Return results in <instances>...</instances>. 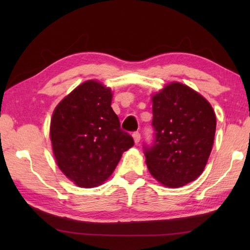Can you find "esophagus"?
Segmentation results:
<instances>
[{
  "label": "esophagus",
  "mask_w": 250,
  "mask_h": 250,
  "mask_svg": "<svg viewBox=\"0 0 250 250\" xmlns=\"http://www.w3.org/2000/svg\"><path fill=\"white\" fill-rule=\"evenodd\" d=\"M132 137H133V140H134L135 145H138V143L140 142V140H141V134L139 132H133Z\"/></svg>",
  "instance_id": "34e87169"
}]
</instances>
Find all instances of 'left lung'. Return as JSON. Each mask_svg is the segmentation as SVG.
<instances>
[{"instance_id":"left-lung-1","label":"left lung","mask_w":250,"mask_h":250,"mask_svg":"<svg viewBox=\"0 0 250 250\" xmlns=\"http://www.w3.org/2000/svg\"><path fill=\"white\" fill-rule=\"evenodd\" d=\"M154 140L145 146L151 175L167 188H181L204 171L213 147L216 116L210 104L180 83L152 97Z\"/></svg>"}]
</instances>
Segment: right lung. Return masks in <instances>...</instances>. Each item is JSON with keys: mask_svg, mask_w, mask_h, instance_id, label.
<instances>
[{"mask_svg": "<svg viewBox=\"0 0 250 250\" xmlns=\"http://www.w3.org/2000/svg\"><path fill=\"white\" fill-rule=\"evenodd\" d=\"M111 100L110 88L88 80L54 110L49 131L54 156L61 171L80 188L103 184L134 145L120 129Z\"/></svg>", "mask_w": 250, "mask_h": 250, "instance_id": "add662e5", "label": "right lung"}]
</instances>
